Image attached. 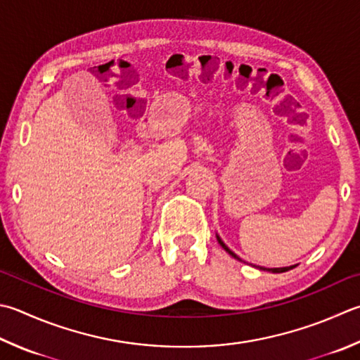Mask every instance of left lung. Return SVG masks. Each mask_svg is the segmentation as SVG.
I'll return each mask as SVG.
<instances>
[{"mask_svg": "<svg viewBox=\"0 0 360 360\" xmlns=\"http://www.w3.org/2000/svg\"><path fill=\"white\" fill-rule=\"evenodd\" d=\"M216 238H218V243H219L221 246L224 248V250H226V252H229L230 255H232L233 259L243 262L238 255H236L235 252H232V250H230V249L226 246V244H224V241L221 240V236H219V235H216ZM257 268L262 269V271H269V273H285V271H288V269H291V268H295V266H285V268H263V266H257Z\"/></svg>", "mask_w": 360, "mask_h": 360, "instance_id": "1", "label": "left lung"}]
</instances>
